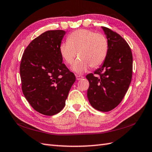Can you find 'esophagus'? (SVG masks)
Wrapping results in <instances>:
<instances>
[{
	"instance_id": "1",
	"label": "esophagus",
	"mask_w": 152,
	"mask_h": 152,
	"mask_svg": "<svg viewBox=\"0 0 152 152\" xmlns=\"http://www.w3.org/2000/svg\"><path fill=\"white\" fill-rule=\"evenodd\" d=\"M76 80H81V79H82L83 78V76H82L81 75H76Z\"/></svg>"
}]
</instances>
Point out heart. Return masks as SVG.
<instances>
[{"label":"heart","instance_id":"b5f03b06","mask_svg":"<svg viewBox=\"0 0 152 152\" xmlns=\"http://www.w3.org/2000/svg\"><path fill=\"white\" fill-rule=\"evenodd\" d=\"M67 41L61 44L60 53L68 64H72L78 54L80 59L72 68L78 74L86 72L91 66L99 67L107 56L108 42L102 34L80 29L71 33Z\"/></svg>","mask_w":152,"mask_h":152}]
</instances>
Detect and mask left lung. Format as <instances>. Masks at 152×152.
I'll return each instance as SVG.
<instances>
[{
    "instance_id": "left-lung-1",
    "label": "left lung",
    "mask_w": 152,
    "mask_h": 152,
    "mask_svg": "<svg viewBox=\"0 0 152 152\" xmlns=\"http://www.w3.org/2000/svg\"><path fill=\"white\" fill-rule=\"evenodd\" d=\"M102 28L108 42L107 56L94 74L86 76L89 82L87 95L95 109L108 112L121 102L129 87L133 74V56L129 46L120 35L107 27Z\"/></svg>"
}]
</instances>
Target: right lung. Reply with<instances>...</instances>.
<instances>
[{"mask_svg":"<svg viewBox=\"0 0 152 152\" xmlns=\"http://www.w3.org/2000/svg\"><path fill=\"white\" fill-rule=\"evenodd\" d=\"M65 33L63 30L45 32L28 44L21 58L23 93L35 110L46 115L61 111L76 81L74 73L62 63L59 51Z\"/></svg>","mask_w":152,"mask_h":152,"instance_id":"obj_1","label":"right lung"}]
</instances>
